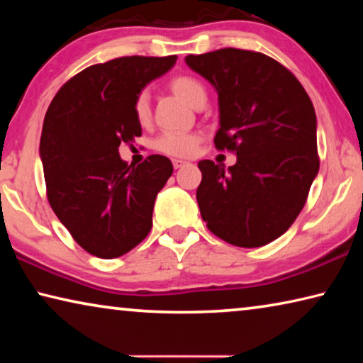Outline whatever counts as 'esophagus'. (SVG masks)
Returning a JSON list of instances; mask_svg holds the SVG:
<instances>
[{
  "label": "esophagus",
  "instance_id": "esophagus-1",
  "mask_svg": "<svg viewBox=\"0 0 363 363\" xmlns=\"http://www.w3.org/2000/svg\"><path fill=\"white\" fill-rule=\"evenodd\" d=\"M186 164H187V162H184V160H177V158L173 160V167H174V169H179V168H182V167H186Z\"/></svg>",
  "mask_w": 363,
  "mask_h": 363
}]
</instances>
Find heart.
Segmentation results:
<instances>
[{
  "label": "heart",
  "mask_w": 363,
  "mask_h": 363,
  "mask_svg": "<svg viewBox=\"0 0 363 363\" xmlns=\"http://www.w3.org/2000/svg\"><path fill=\"white\" fill-rule=\"evenodd\" d=\"M169 89L189 106L195 107L201 99H206V91L199 79L190 75H176L169 79ZM133 112L139 125L150 121V102L147 93H139L134 97ZM200 144V136L195 133H163L155 139V149L169 157L186 158L194 155Z\"/></svg>",
  "instance_id": "b5f03b06"
}]
</instances>
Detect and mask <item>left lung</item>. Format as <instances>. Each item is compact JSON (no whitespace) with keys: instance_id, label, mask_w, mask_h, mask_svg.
<instances>
[{"instance_id":"8db88e82","label":"left lung","mask_w":363,"mask_h":363,"mask_svg":"<svg viewBox=\"0 0 363 363\" xmlns=\"http://www.w3.org/2000/svg\"><path fill=\"white\" fill-rule=\"evenodd\" d=\"M218 91V150L237 155L224 171L201 160L196 189L201 218L214 235L242 248L267 245L290 229L318 173L317 118L298 78L277 60L223 48L186 57Z\"/></svg>"}]
</instances>
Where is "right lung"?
Instances as JSON below:
<instances>
[{
  "instance_id": "right-lung-1",
  "label": "right lung",
  "mask_w": 363,
  "mask_h": 363,
  "mask_svg": "<svg viewBox=\"0 0 363 363\" xmlns=\"http://www.w3.org/2000/svg\"><path fill=\"white\" fill-rule=\"evenodd\" d=\"M176 59L125 56L91 65L49 104L40 140L48 201L89 255H126L152 229L153 203L173 164L150 155L133 167L120 158L118 147L143 134L134 97Z\"/></svg>"
}]
</instances>
